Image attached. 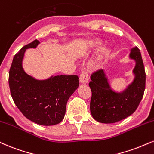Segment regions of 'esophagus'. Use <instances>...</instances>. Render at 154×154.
<instances>
[{
    "instance_id": "1",
    "label": "esophagus",
    "mask_w": 154,
    "mask_h": 154,
    "mask_svg": "<svg viewBox=\"0 0 154 154\" xmlns=\"http://www.w3.org/2000/svg\"><path fill=\"white\" fill-rule=\"evenodd\" d=\"M79 81L81 83H87L88 82V72L87 70L83 69L79 76Z\"/></svg>"
}]
</instances>
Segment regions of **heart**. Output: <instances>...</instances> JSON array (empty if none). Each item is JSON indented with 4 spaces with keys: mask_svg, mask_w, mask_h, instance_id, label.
Listing matches in <instances>:
<instances>
[{
    "mask_svg": "<svg viewBox=\"0 0 154 154\" xmlns=\"http://www.w3.org/2000/svg\"><path fill=\"white\" fill-rule=\"evenodd\" d=\"M90 44H91V46H98L100 44V42L99 41H94V42H92ZM100 60V58L97 59V61L96 62V64H98V62H99Z\"/></svg>",
    "mask_w": 154,
    "mask_h": 154,
    "instance_id": "1",
    "label": "heart"
}]
</instances>
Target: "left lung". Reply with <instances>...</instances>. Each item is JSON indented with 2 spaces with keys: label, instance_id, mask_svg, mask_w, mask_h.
I'll return each instance as SVG.
<instances>
[{
  "label": "left lung",
  "instance_id": "left-lung-1",
  "mask_svg": "<svg viewBox=\"0 0 154 154\" xmlns=\"http://www.w3.org/2000/svg\"><path fill=\"white\" fill-rule=\"evenodd\" d=\"M130 58L136 61L135 78L123 92L112 91L103 69L94 72L90 76V112L100 123H114L125 119L136 111L142 100L146 88V72L138 47L131 49Z\"/></svg>",
  "mask_w": 154,
  "mask_h": 154
}]
</instances>
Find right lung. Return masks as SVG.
I'll list each match as a JSON object with an SVG mask.
<instances>
[{"instance_id": "add662e5", "label": "right lung", "mask_w": 154, "mask_h": 154, "mask_svg": "<svg viewBox=\"0 0 154 154\" xmlns=\"http://www.w3.org/2000/svg\"><path fill=\"white\" fill-rule=\"evenodd\" d=\"M34 40L15 54L11 66L8 83L14 103L22 114L34 123L54 125L64 119L66 103L79 86L77 75H57L46 80H37L22 67L24 52L36 48Z\"/></svg>"}]
</instances>
